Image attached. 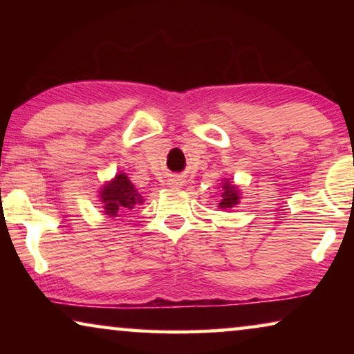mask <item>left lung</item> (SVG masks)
Instances as JSON below:
<instances>
[{"instance_id": "obj_1", "label": "left lung", "mask_w": 354, "mask_h": 354, "mask_svg": "<svg viewBox=\"0 0 354 354\" xmlns=\"http://www.w3.org/2000/svg\"><path fill=\"white\" fill-rule=\"evenodd\" d=\"M224 193H222V201L219 203L221 207H232L234 205H239V193H236V187L232 183H224Z\"/></svg>"}]
</instances>
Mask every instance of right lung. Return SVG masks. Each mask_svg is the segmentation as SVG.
I'll use <instances>...</instances> for the list:
<instances>
[{
    "label": "right lung",
    "instance_id": "1",
    "mask_svg": "<svg viewBox=\"0 0 354 354\" xmlns=\"http://www.w3.org/2000/svg\"><path fill=\"white\" fill-rule=\"evenodd\" d=\"M100 196L104 205V212L111 217H118L119 212L133 209V206L143 203L142 196L138 195L133 183L129 180L125 174H118L113 182L106 183Z\"/></svg>",
    "mask_w": 354,
    "mask_h": 354
}]
</instances>
